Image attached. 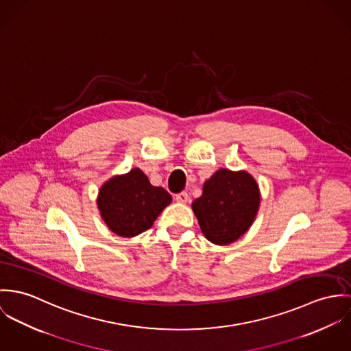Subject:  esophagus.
Segmentation results:
<instances>
[{"label": "esophagus", "mask_w": 351, "mask_h": 351, "mask_svg": "<svg viewBox=\"0 0 351 351\" xmlns=\"http://www.w3.org/2000/svg\"><path fill=\"white\" fill-rule=\"evenodd\" d=\"M175 199H176V202H179V203H187V202L190 200V196H189V194H187L186 191H183V193H179V194L175 195Z\"/></svg>", "instance_id": "obj_1"}]
</instances>
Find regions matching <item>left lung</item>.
Returning a JSON list of instances; mask_svg holds the SVG:
<instances>
[{
    "instance_id": "left-lung-1",
    "label": "left lung",
    "mask_w": 351,
    "mask_h": 351,
    "mask_svg": "<svg viewBox=\"0 0 351 351\" xmlns=\"http://www.w3.org/2000/svg\"><path fill=\"white\" fill-rule=\"evenodd\" d=\"M258 204V186L247 172L219 169L204 183L193 210L206 238L215 245H228L246 233Z\"/></svg>"
}]
</instances>
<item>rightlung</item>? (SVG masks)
I'll return each instance as SVG.
<instances>
[{"label": "right lung", "mask_w": 351, "mask_h": 351, "mask_svg": "<svg viewBox=\"0 0 351 351\" xmlns=\"http://www.w3.org/2000/svg\"><path fill=\"white\" fill-rule=\"evenodd\" d=\"M172 197L154 187L138 168L106 182L98 196V208L109 229L121 237H134L152 228Z\"/></svg>", "instance_id": "add662e5"}]
</instances>
